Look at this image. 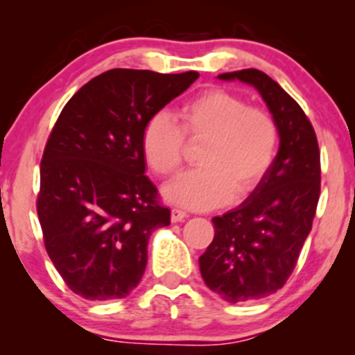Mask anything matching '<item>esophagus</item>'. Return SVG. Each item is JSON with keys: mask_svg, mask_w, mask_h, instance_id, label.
<instances>
[{"mask_svg": "<svg viewBox=\"0 0 355 355\" xmlns=\"http://www.w3.org/2000/svg\"><path fill=\"white\" fill-rule=\"evenodd\" d=\"M189 215H187L185 210L182 209H172V222L177 223V222H182V220H185Z\"/></svg>", "mask_w": 355, "mask_h": 355, "instance_id": "34e87169", "label": "esophagus"}]
</instances>
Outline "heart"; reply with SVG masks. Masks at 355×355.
Segmentation results:
<instances>
[{
  "label": "heart",
  "mask_w": 355,
  "mask_h": 355,
  "mask_svg": "<svg viewBox=\"0 0 355 355\" xmlns=\"http://www.w3.org/2000/svg\"><path fill=\"white\" fill-rule=\"evenodd\" d=\"M178 125L166 113L146 121L141 152L158 177L180 172L187 142L200 144V168L165 187L168 202L195 210L227 203L234 193H250L274 165L279 148V126L267 110L248 107L234 93L209 89L182 105Z\"/></svg>",
  "instance_id": "heart-1"
}]
</instances>
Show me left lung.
<instances>
[{
    "label": "left lung",
    "mask_w": 355,
    "mask_h": 355,
    "mask_svg": "<svg viewBox=\"0 0 355 355\" xmlns=\"http://www.w3.org/2000/svg\"><path fill=\"white\" fill-rule=\"evenodd\" d=\"M260 93L279 126V153L237 209L214 217L215 235L198 259L207 287L232 304L275 294L297 266L320 195V152L300 105L263 71L222 73Z\"/></svg>",
    "instance_id": "8db88e82"
}]
</instances>
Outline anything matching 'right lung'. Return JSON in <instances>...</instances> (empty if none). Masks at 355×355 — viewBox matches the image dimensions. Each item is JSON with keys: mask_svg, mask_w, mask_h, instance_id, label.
<instances>
[{"mask_svg": "<svg viewBox=\"0 0 355 355\" xmlns=\"http://www.w3.org/2000/svg\"><path fill=\"white\" fill-rule=\"evenodd\" d=\"M197 78L115 68L61 110L43 152L36 210L53 266L83 299H123L144 277L148 239L170 225V210L145 175L141 133Z\"/></svg>", "mask_w": 355, "mask_h": 355, "instance_id": "right-lung-1", "label": "right lung"}]
</instances>
